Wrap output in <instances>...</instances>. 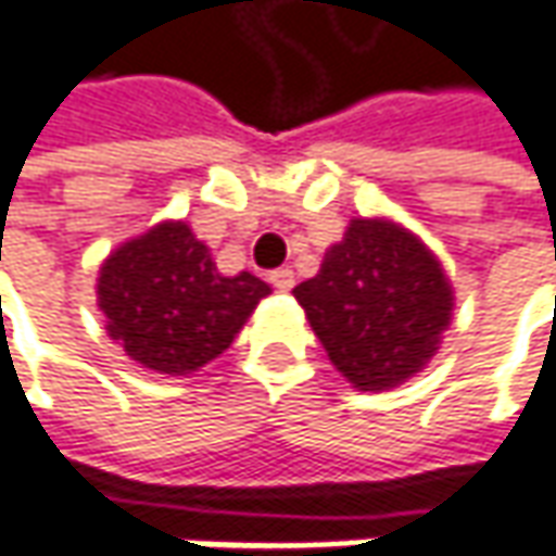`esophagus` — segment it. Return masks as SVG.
<instances>
[{
	"mask_svg": "<svg viewBox=\"0 0 556 556\" xmlns=\"http://www.w3.org/2000/svg\"><path fill=\"white\" fill-rule=\"evenodd\" d=\"M267 279H270V286L279 289V292H289V289L295 286V274H292L289 267H277V270H270Z\"/></svg>",
	"mask_w": 556,
	"mask_h": 556,
	"instance_id": "obj_1",
	"label": "esophagus"
}]
</instances>
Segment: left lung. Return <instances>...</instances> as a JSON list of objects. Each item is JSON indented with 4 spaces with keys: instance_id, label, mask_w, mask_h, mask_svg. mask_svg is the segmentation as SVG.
<instances>
[{
    "instance_id": "left-lung-1",
    "label": "left lung",
    "mask_w": 556,
    "mask_h": 556,
    "mask_svg": "<svg viewBox=\"0 0 556 556\" xmlns=\"http://www.w3.org/2000/svg\"><path fill=\"white\" fill-rule=\"evenodd\" d=\"M295 298L338 372L359 391H384L418 372L452 311L443 267L391 220H351Z\"/></svg>"
}]
</instances>
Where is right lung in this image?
Listing matches in <instances>:
<instances>
[{
	"label": "right lung",
	"instance_id": "right-lung-1",
	"mask_svg": "<svg viewBox=\"0 0 556 556\" xmlns=\"http://www.w3.org/2000/svg\"><path fill=\"white\" fill-rule=\"evenodd\" d=\"M270 286L242 270L220 277L190 227L160 224L125 242L101 267L106 332L156 372H197L230 348Z\"/></svg>",
	"mask_w": 556,
	"mask_h": 556
}]
</instances>
